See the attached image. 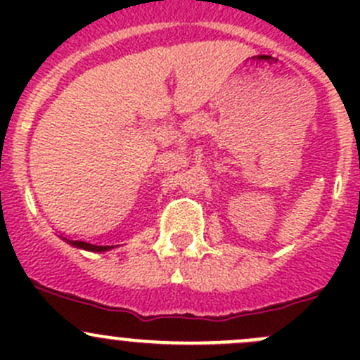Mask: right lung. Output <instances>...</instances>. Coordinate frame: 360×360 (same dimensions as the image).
<instances>
[{
    "label": "right lung",
    "mask_w": 360,
    "mask_h": 360,
    "mask_svg": "<svg viewBox=\"0 0 360 360\" xmlns=\"http://www.w3.org/2000/svg\"><path fill=\"white\" fill-rule=\"evenodd\" d=\"M69 244H72L75 248L79 249H86V250H96V252H103V250H110L112 245H96V244H89V242H83V240H69Z\"/></svg>",
    "instance_id": "obj_1"
}]
</instances>
